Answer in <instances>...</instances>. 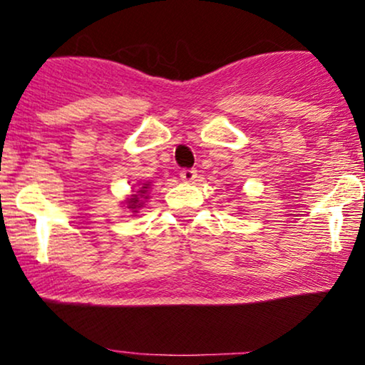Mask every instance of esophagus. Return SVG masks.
<instances>
[{"mask_svg":"<svg viewBox=\"0 0 365 365\" xmlns=\"http://www.w3.org/2000/svg\"><path fill=\"white\" fill-rule=\"evenodd\" d=\"M195 178H197V171L195 170H182L180 171V180H182V182H185V183H192V182H195Z\"/></svg>","mask_w":365,"mask_h":365,"instance_id":"obj_1","label":"esophagus"}]
</instances>
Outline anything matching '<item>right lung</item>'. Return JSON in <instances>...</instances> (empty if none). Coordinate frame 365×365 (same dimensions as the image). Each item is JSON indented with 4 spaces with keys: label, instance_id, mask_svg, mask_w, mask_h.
Segmentation results:
<instances>
[{
    "label": "right lung",
    "instance_id": "right-lung-1",
    "mask_svg": "<svg viewBox=\"0 0 365 365\" xmlns=\"http://www.w3.org/2000/svg\"><path fill=\"white\" fill-rule=\"evenodd\" d=\"M149 190H150V182H139L137 185H133L132 195H128L123 200V204L132 215L137 216L140 207H144V202L149 199Z\"/></svg>",
    "mask_w": 365,
    "mask_h": 365
}]
</instances>
